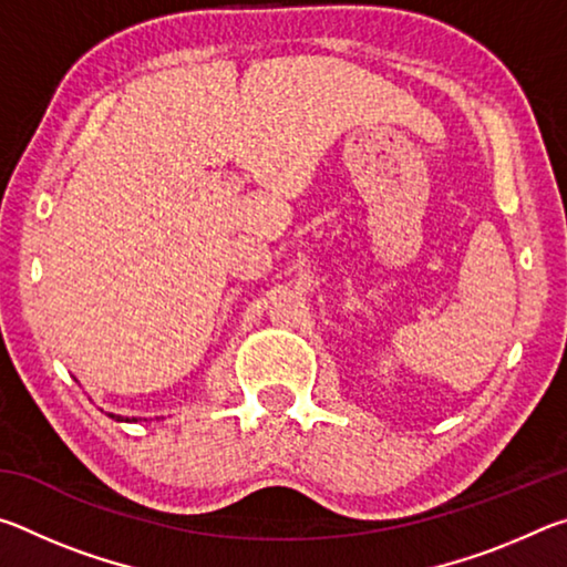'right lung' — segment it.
<instances>
[{"label": "right lung", "mask_w": 567, "mask_h": 567, "mask_svg": "<svg viewBox=\"0 0 567 567\" xmlns=\"http://www.w3.org/2000/svg\"><path fill=\"white\" fill-rule=\"evenodd\" d=\"M110 417H112V420H122L120 415H112V412H110ZM132 422H137V417H132Z\"/></svg>", "instance_id": "1"}]
</instances>
